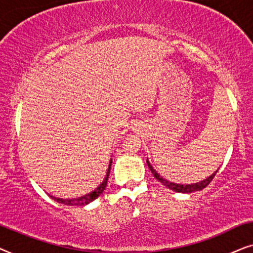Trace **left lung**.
<instances>
[{"label": "left lung", "mask_w": 253, "mask_h": 253, "mask_svg": "<svg viewBox=\"0 0 253 253\" xmlns=\"http://www.w3.org/2000/svg\"><path fill=\"white\" fill-rule=\"evenodd\" d=\"M147 164L148 167H149V169L151 171V173L154 174V177L156 178L158 181H161L162 184L164 185V186H167L168 188H170V190H172L174 192H179V193H192V192H195V191H200L203 190L207 186L208 184L211 183V180H213V178L215 177V174H216L217 170L215 171L213 174H211L210 177L206 178V179H204L203 181H199V183H195V184H190V185H183V184H176V183H171V181L167 180L166 178L161 177V174H158L156 172V170L154 169L153 167H151V164L149 163V161L147 160Z\"/></svg>", "instance_id": "obj_1"}]
</instances>
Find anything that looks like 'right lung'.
Here are the masks:
<instances>
[{
	"mask_svg": "<svg viewBox=\"0 0 253 253\" xmlns=\"http://www.w3.org/2000/svg\"><path fill=\"white\" fill-rule=\"evenodd\" d=\"M111 163H112V160H110L109 169H107V171H106V176H105V178H104L103 183L100 184L95 191H92L91 193L83 195V197L76 198V199H61V198H55V197H53V195H49V197L52 198L53 200H55L56 203L63 204V205H68V206H84V205H87L89 203H91V201L97 199V198H98L99 195L103 193V191L105 190L106 184H107V179H109L110 170H111Z\"/></svg>",
	"mask_w": 253,
	"mask_h": 253,
	"instance_id": "right-lung-1",
	"label": "right lung"
}]
</instances>
